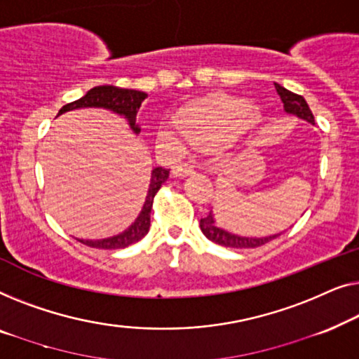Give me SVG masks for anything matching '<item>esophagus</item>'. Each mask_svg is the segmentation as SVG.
Returning a JSON list of instances; mask_svg holds the SVG:
<instances>
[{
    "label": "esophagus",
    "instance_id": "esophagus-1",
    "mask_svg": "<svg viewBox=\"0 0 359 359\" xmlns=\"http://www.w3.org/2000/svg\"><path fill=\"white\" fill-rule=\"evenodd\" d=\"M191 174H195V169H194V165H189V164L177 165V168H174V170H172L174 177H179V179L189 177V175H191Z\"/></svg>",
    "mask_w": 359,
    "mask_h": 359
}]
</instances>
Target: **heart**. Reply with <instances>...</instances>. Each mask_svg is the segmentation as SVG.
Masks as SVG:
<instances>
[{
	"mask_svg": "<svg viewBox=\"0 0 359 359\" xmlns=\"http://www.w3.org/2000/svg\"><path fill=\"white\" fill-rule=\"evenodd\" d=\"M264 120V112L254 107L252 99L218 94L187 104L174 115L178 131L163 127L158 136L172 148H180V137L195 148L229 146L247 131L259 128Z\"/></svg>",
	"mask_w": 359,
	"mask_h": 359,
	"instance_id": "1",
	"label": "heart"
}]
</instances>
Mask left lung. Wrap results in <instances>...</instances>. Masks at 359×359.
Instances as JSON below:
<instances>
[{
  "instance_id": "8db88e82",
  "label": "left lung",
  "mask_w": 359,
  "mask_h": 359,
  "mask_svg": "<svg viewBox=\"0 0 359 359\" xmlns=\"http://www.w3.org/2000/svg\"><path fill=\"white\" fill-rule=\"evenodd\" d=\"M276 93L283 100V109H285L286 114L294 115V117L304 120V122L314 125V115H312L309 105L304 100L302 95H297L291 90H287L283 88V86L276 84ZM200 229L203 234L208 237L211 242L215 244H219L223 247H231V249H255V247H260L266 244V242L276 239V237L281 236L283 232H278V234H271V236H262V237H249V236H239L234 234V232H229L223 228H219L218 223H216L215 213L213 210L210 211L205 218L200 219Z\"/></svg>"
}]
</instances>
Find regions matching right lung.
Wrapping results in <instances>:
<instances>
[{"label":"right lung","mask_w":359,"mask_h":359,"mask_svg":"<svg viewBox=\"0 0 359 359\" xmlns=\"http://www.w3.org/2000/svg\"><path fill=\"white\" fill-rule=\"evenodd\" d=\"M148 97V94L143 90L135 89H120L115 86H95V88L89 89L83 97L74 100L72 104L63 105L60 109L58 115L67 114L69 110L76 109H105L110 112L120 115L127 120L128 127L131 128L135 135H140L141 127L136 122V115L143 104V100ZM57 115V117H58ZM169 179V169L154 168L151 170V179L148 194H146L143 208H141L140 215L131 223L127 229L118 232V234L104 237V239H78L83 244L89 247H95V249H125L135 242L143 239L148 234L149 224H151V208H153V200L156 191H158L165 180Z\"/></svg>","instance_id":"add662e5"}]
</instances>
